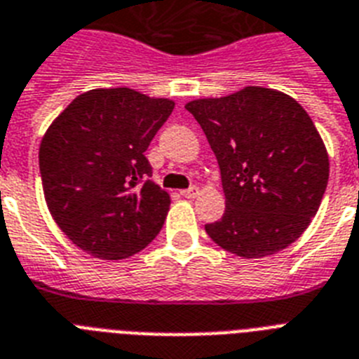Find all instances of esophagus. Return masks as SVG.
Listing matches in <instances>:
<instances>
[{
  "label": "esophagus",
  "instance_id": "1",
  "mask_svg": "<svg viewBox=\"0 0 359 359\" xmlns=\"http://www.w3.org/2000/svg\"><path fill=\"white\" fill-rule=\"evenodd\" d=\"M199 194H201V191H199V188H197V186H191V188L182 189V191H180V195H182V197H186V199H195V197H197Z\"/></svg>",
  "mask_w": 359,
  "mask_h": 359
}]
</instances>
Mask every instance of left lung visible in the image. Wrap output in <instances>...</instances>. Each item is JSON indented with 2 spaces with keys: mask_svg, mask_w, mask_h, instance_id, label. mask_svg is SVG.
Segmentation results:
<instances>
[{
  "mask_svg": "<svg viewBox=\"0 0 359 359\" xmlns=\"http://www.w3.org/2000/svg\"><path fill=\"white\" fill-rule=\"evenodd\" d=\"M214 151L225 214L205 226L232 255L264 258L290 247L311 223L330 162L325 142L291 95L245 86L186 103Z\"/></svg>",
  "mask_w": 359,
  "mask_h": 359,
  "instance_id": "8db88e82",
  "label": "left lung"
}]
</instances>
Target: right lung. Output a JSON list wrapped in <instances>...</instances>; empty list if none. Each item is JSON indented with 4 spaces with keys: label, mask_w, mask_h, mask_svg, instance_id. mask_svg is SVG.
<instances>
[{
    "label": "right lung",
    "mask_w": 359,
    "mask_h": 359,
    "mask_svg": "<svg viewBox=\"0 0 359 359\" xmlns=\"http://www.w3.org/2000/svg\"><path fill=\"white\" fill-rule=\"evenodd\" d=\"M175 101L133 88H95L49 125L38 151L49 214L84 252L123 260L149 245L170 194L149 177L145 151Z\"/></svg>",
    "instance_id": "right-lung-1"
}]
</instances>
